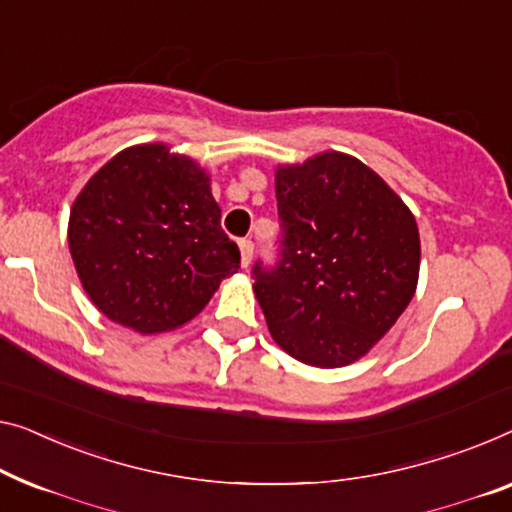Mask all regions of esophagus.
<instances>
[{
    "mask_svg": "<svg viewBox=\"0 0 512 512\" xmlns=\"http://www.w3.org/2000/svg\"><path fill=\"white\" fill-rule=\"evenodd\" d=\"M239 250H241V266L243 269H248L250 259H253V241H241Z\"/></svg>",
    "mask_w": 512,
    "mask_h": 512,
    "instance_id": "esophagus-1",
    "label": "esophagus"
}]
</instances>
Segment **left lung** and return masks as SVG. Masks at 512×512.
I'll list each match as a JSON object with an SVG mask.
<instances>
[{
	"label": "left lung",
	"mask_w": 512,
	"mask_h": 512,
	"mask_svg": "<svg viewBox=\"0 0 512 512\" xmlns=\"http://www.w3.org/2000/svg\"><path fill=\"white\" fill-rule=\"evenodd\" d=\"M282 253L255 266L271 338L296 361L363 358L414 299L421 239L402 197L361 160L322 151L276 167Z\"/></svg>",
	"instance_id": "left-lung-1"
}]
</instances>
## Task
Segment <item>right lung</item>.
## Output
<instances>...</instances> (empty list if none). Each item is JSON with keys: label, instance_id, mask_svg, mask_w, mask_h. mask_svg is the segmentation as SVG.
Listing matches in <instances>:
<instances>
[{"label": "right lung", "instance_id": "add662e5", "mask_svg": "<svg viewBox=\"0 0 512 512\" xmlns=\"http://www.w3.org/2000/svg\"><path fill=\"white\" fill-rule=\"evenodd\" d=\"M68 248L91 303L144 335L200 315L241 262L220 230L207 170L163 142L119 151L85 183Z\"/></svg>", "mask_w": 512, "mask_h": 512}]
</instances>
